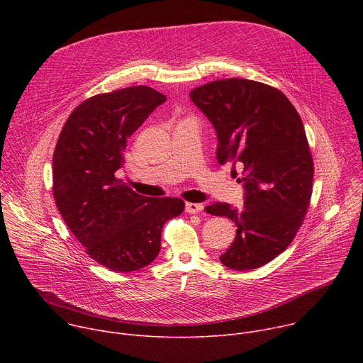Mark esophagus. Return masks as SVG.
<instances>
[{"label":"esophagus","mask_w":363,"mask_h":363,"mask_svg":"<svg viewBox=\"0 0 363 363\" xmlns=\"http://www.w3.org/2000/svg\"><path fill=\"white\" fill-rule=\"evenodd\" d=\"M203 210V205L202 203H195V202H186L185 205V211L188 214H198Z\"/></svg>","instance_id":"esophagus-1"}]
</instances>
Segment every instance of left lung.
<instances>
[{"instance_id": "left-lung-1", "label": "left lung", "mask_w": 363, "mask_h": 363, "mask_svg": "<svg viewBox=\"0 0 363 363\" xmlns=\"http://www.w3.org/2000/svg\"><path fill=\"white\" fill-rule=\"evenodd\" d=\"M189 97L216 128L217 161L242 168L244 208L205 206L237 225L220 260L237 272L262 267L290 245L312 198L315 168L303 122L284 93L254 80H216Z\"/></svg>"}]
</instances>
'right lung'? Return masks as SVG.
Listing matches in <instances>:
<instances>
[{"instance_id": "obj_1", "label": "right lung", "mask_w": 363, "mask_h": 363, "mask_svg": "<svg viewBox=\"0 0 363 363\" xmlns=\"http://www.w3.org/2000/svg\"><path fill=\"white\" fill-rule=\"evenodd\" d=\"M167 100L149 86L86 99L67 118L53 153V195L65 223L93 260L118 273L150 264L179 198H150L122 184L128 139Z\"/></svg>"}]
</instances>
